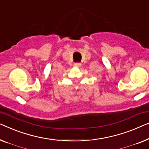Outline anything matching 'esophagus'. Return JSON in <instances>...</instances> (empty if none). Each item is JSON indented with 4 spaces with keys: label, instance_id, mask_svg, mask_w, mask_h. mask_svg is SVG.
I'll return each mask as SVG.
<instances>
[{
    "label": "esophagus",
    "instance_id": "34e87169",
    "mask_svg": "<svg viewBox=\"0 0 149 149\" xmlns=\"http://www.w3.org/2000/svg\"><path fill=\"white\" fill-rule=\"evenodd\" d=\"M81 63H74V65L75 67H80L81 66Z\"/></svg>",
    "mask_w": 149,
    "mask_h": 149
}]
</instances>
